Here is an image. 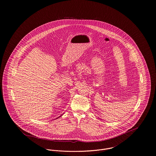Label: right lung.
Here are the masks:
<instances>
[{"mask_svg": "<svg viewBox=\"0 0 156 156\" xmlns=\"http://www.w3.org/2000/svg\"><path fill=\"white\" fill-rule=\"evenodd\" d=\"M62 115H60V117H61V116H62ZM58 117H57V119H58Z\"/></svg>", "mask_w": 156, "mask_h": 156, "instance_id": "1", "label": "right lung"}]
</instances>
